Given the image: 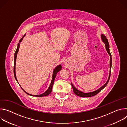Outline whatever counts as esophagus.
<instances>
[{"instance_id":"34e87169","label":"esophagus","mask_w":127,"mask_h":127,"mask_svg":"<svg viewBox=\"0 0 127 127\" xmlns=\"http://www.w3.org/2000/svg\"><path fill=\"white\" fill-rule=\"evenodd\" d=\"M64 64H65V65H66V62H65V63H64Z\"/></svg>"}]
</instances>
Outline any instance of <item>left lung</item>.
Segmentation results:
<instances>
[{
    "mask_svg": "<svg viewBox=\"0 0 127 127\" xmlns=\"http://www.w3.org/2000/svg\"><path fill=\"white\" fill-rule=\"evenodd\" d=\"M101 39L102 41V42L104 43L105 44V49L106 50L107 52L108 53V54H109V55L110 56V74H109V76H108V78L107 79V81L106 82V83L102 85L101 87H100L99 89H97L96 90H95L94 92H90V93H84L83 92H82L81 91H80L79 90L77 89L73 84L71 83V85L72 86V88L73 89V92L74 93V94L77 95V96H80V97H92L93 96H95V95H96L97 94H98L102 89H103L107 84L108 81L110 80V76H111V68H112V55L111 54L110 51V46H109V43L108 42V41L106 38L105 36L103 34H101Z\"/></svg>",
    "mask_w": 127,
    "mask_h": 127,
    "instance_id": "1",
    "label": "left lung"
}]
</instances>
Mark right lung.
Returning a JSON list of instances; mask_svg holds the SVG:
<instances>
[{"label": "right lung", "instance_id": "1", "mask_svg": "<svg viewBox=\"0 0 127 127\" xmlns=\"http://www.w3.org/2000/svg\"><path fill=\"white\" fill-rule=\"evenodd\" d=\"M26 35V34L23 36V38L20 40V42L19 43H18L17 44V49L16 50V51L14 53V69H13V72H14V77L16 80V81L18 82L17 81V78H16V74H15V63H16V57H17V53H18V51H19V48H20V43L22 41V40H23V38L25 37V36ZM62 69V66L61 65H59L58 66H57V67H55V68L53 70V75H52V81H51V84L48 88V89L46 90V91L43 94H41L40 95H31V94H29V93H27L25 90H24L22 87H21L22 89L23 90V91L26 93L27 94V95H30L31 96H37V97H42V96H47L48 95H49L50 94H51V93L52 92V88H53V84H54V80H55V77L56 76V75L57 74L58 72L59 71H60ZM18 83H19V82H18Z\"/></svg>", "mask_w": 127, "mask_h": 127}]
</instances>
